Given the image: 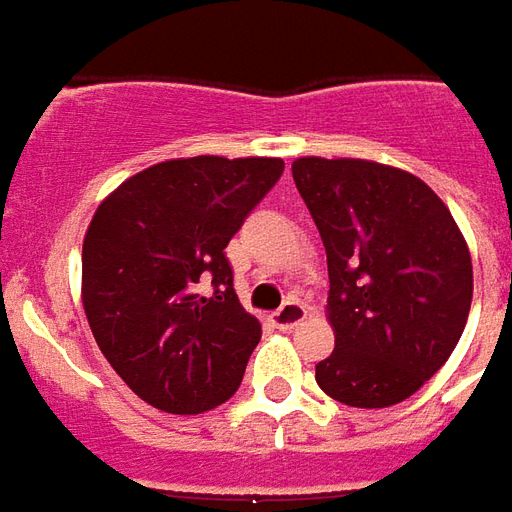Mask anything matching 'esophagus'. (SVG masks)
I'll return each mask as SVG.
<instances>
[{"label":"esophagus","instance_id":"esophagus-1","mask_svg":"<svg viewBox=\"0 0 512 512\" xmlns=\"http://www.w3.org/2000/svg\"><path fill=\"white\" fill-rule=\"evenodd\" d=\"M305 316H308L305 305L297 300H289V302H283L281 308L272 313L270 322H272V327H278V330H286V333H289V330H294V327H297V324H300Z\"/></svg>","mask_w":512,"mask_h":512}]
</instances>
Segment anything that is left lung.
<instances>
[{
    "instance_id": "obj_1",
    "label": "left lung",
    "mask_w": 512,
    "mask_h": 512,
    "mask_svg": "<svg viewBox=\"0 0 512 512\" xmlns=\"http://www.w3.org/2000/svg\"><path fill=\"white\" fill-rule=\"evenodd\" d=\"M294 185L322 234L333 354L316 365L346 406L406 401L447 363L472 305V259L453 215L409 171L300 158Z\"/></svg>"
}]
</instances>
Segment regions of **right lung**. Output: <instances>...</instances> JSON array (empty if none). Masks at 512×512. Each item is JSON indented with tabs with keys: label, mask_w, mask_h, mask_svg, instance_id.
Wrapping results in <instances>:
<instances>
[{
	"label": "right lung",
	"mask_w": 512,
	"mask_h": 512,
	"mask_svg": "<svg viewBox=\"0 0 512 512\" xmlns=\"http://www.w3.org/2000/svg\"><path fill=\"white\" fill-rule=\"evenodd\" d=\"M281 174V158L166 160L98 207L81 253L84 311L141 401L201 414L237 393L261 324L234 292L226 245Z\"/></svg>",
	"instance_id": "1"
}]
</instances>
